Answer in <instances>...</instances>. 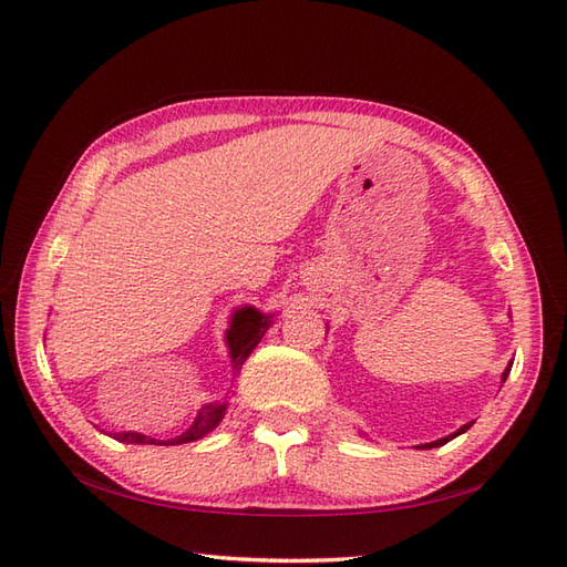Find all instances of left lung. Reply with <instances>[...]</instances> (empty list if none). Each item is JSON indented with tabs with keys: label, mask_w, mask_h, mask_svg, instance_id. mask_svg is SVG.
<instances>
[{
	"label": "left lung",
	"mask_w": 567,
	"mask_h": 567,
	"mask_svg": "<svg viewBox=\"0 0 567 567\" xmlns=\"http://www.w3.org/2000/svg\"><path fill=\"white\" fill-rule=\"evenodd\" d=\"M509 370H512V362L507 364V370H505V374H503V381L507 379ZM471 425H473V423H468V425H462V427H458L456 432H452V434H446V437H442V440H437V442H430V444H423V446H417V450H432V446H442V444H446V442H450V440L458 437V434H462V432H466V430H468Z\"/></svg>",
	"instance_id": "left-lung-1"
}]
</instances>
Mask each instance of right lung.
<instances>
[{
	"instance_id": "right-lung-1",
	"label": "right lung",
	"mask_w": 567,
	"mask_h": 567,
	"mask_svg": "<svg viewBox=\"0 0 567 567\" xmlns=\"http://www.w3.org/2000/svg\"><path fill=\"white\" fill-rule=\"evenodd\" d=\"M272 323V313H260L254 307H244V309H236L231 316V326L227 331V346H229V358H231V370L239 372L241 364L246 362L248 354L254 352V348L260 343V338L266 336V331ZM224 411H227V401L224 403H207L200 408V413H197L195 423L181 434V437L174 440H154L147 437V434H140V432H117L113 434V440H121L127 444H188L205 437L209 430H215L219 425V420L224 417Z\"/></svg>"
}]
</instances>
